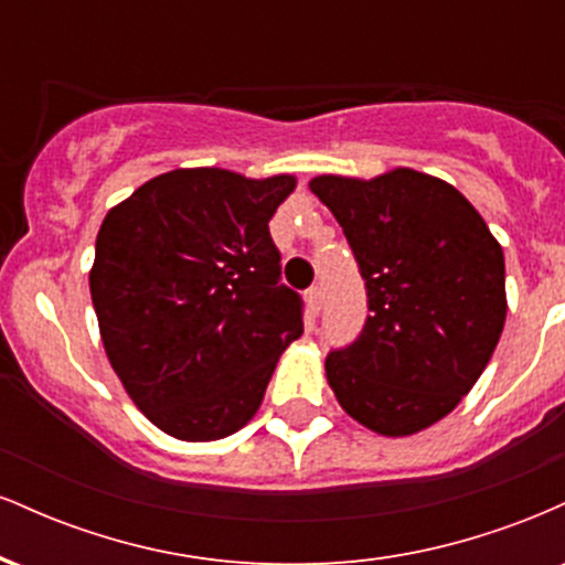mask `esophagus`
Here are the masks:
<instances>
[{"label": "esophagus", "mask_w": 565, "mask_h": 565, "mask_svg": "<svg viewBox=\"0 0 565 565\" xmlns=\"http://www.w3.org/2000/svg\"><path fill=\"white\" fill-rule=\"evenodd\" d=\"M305 300H308L310 316H319L321 302H323V291H321V287H310L308 291H305Z\"/></svg>", "instance_id": "34e87169"}]
</instances>
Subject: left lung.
Wrapping results in <instances>:
<instances>
[{
	"instance_id": "obj_1",
	"label": "left lung",
	"mask_w": 565,
	"mask_h": 565,
	"mask_svg": "<svg viewBox=\"0 0 565 565\" xmlns=\"http://www.w3.org/2000/svg\"><path fill=\"white\" fill-rule=\"evenodd\" d=\"M308 185L342 225L372 310L359 340L329 353V385L355 423L414 436L491 361L508 316L502 246L457 188L408 167Z\"/></svg>"
}]
</instances>
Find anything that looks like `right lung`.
Wrapping results in <instances>:
<instances>
[{"label":"right lung","instance_id":"obj_1","mask_svg":"<svg viewBox=\"0 0 565 565\" xmlns=\"http://www.w3.org/2000/svg\"><path fill=\"white\" fill-rule=\"evenodd\" d=\"M291 174L172 170L108 210L89 295L103 348L135 406L180 440L242 430L278 355L302 334V302L278 284L268 223Z\"/></svg>","mask_w":565,"mask_h":565}]
</instances>
